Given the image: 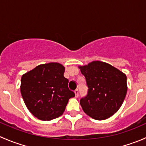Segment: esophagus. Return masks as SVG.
I'll return each mask as SVG.
<instances>
[{
  "label": "esophagus",
  "mask_w": 146,
  "mask_h": 146,
  "mask_svg": "<svg viewBox=\"0 0 146 146\" xmlns=\"http://www.w3.org/2000/svg\"><path fill=\"white\" fill-rule=\"evenodd\" d=\"M74 92H75V95H76V98H78V95H79V91H78V90L76 89V90L74 91Z\"/></svg>",
  "instance_id": "esophagus-1"
}]
</instances>
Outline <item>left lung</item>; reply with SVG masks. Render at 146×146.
<instances>
[{"instance_id":"1","label":"left lung","mask_w":146,"mask_h":146,"mask_svg":"<svg viewBox=\"0 0 146 146\" xmlns=\"http://www.w3.org/2000/svg\"><path fill=\"white\" fill-rule=\"evenodd\" d=\"M79 68L88 88L87 95L80 100L82 110L96 120L110 118L118 111L125 99L126 76L114 66L99 61Z\"/></svg>"}]
</instances>
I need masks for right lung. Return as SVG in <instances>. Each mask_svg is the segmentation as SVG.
I'll list each match as a JSON object with an SVG mask.
<instances>
[{
	"instance_id": "right-lung-1",
	"label": "right lung",
	"mask_w": 146,
	"mask_h": 146,
	"mask_svg": "<svg viewBox=\"0 0 146 146\" xmlns=\"http://www.w3.org/2000/svg\"><path fill=\"white\" fill-rule=\"evenodd\" d=\"M65 68L58 63L36 66L21 78L20 91L29 111L42 121L60 117L75 93L68 87Z\"/></svg>"
}]
</instances>
